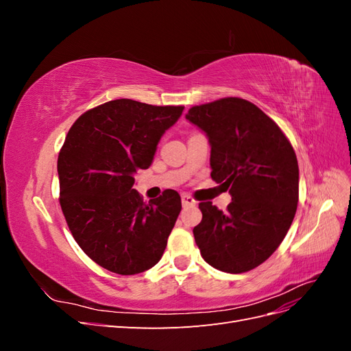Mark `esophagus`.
I'll return each mask as SVG.
<instances>
[{
    "label": "esophagus",
    "mask_w": 351,
    "mask_h": 351,
    "mask_svg": "<svg viewBox=\"0 0 351 351\" xmlns=\"http://www.w3.org/2000/svg\"><path fill=\"white\" fill-rule=\"evenodd\" d=\"M182 204H183V206H195L196 205V200L193 197L187 196V195H183L182 196Z\"/></svg>",
    "instance_id": "1"
}]
</instances>
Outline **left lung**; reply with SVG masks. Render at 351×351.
<instances>
[{
    "label": "left lung",
    "instance_id": "8db88e82",
    "mask_svg": "<svg viewBox=\"0 0 351 351\" xmlns=\"http://www.w3.org/2000/svg\"><path fill=\"white\" fill-rule=\"evenodd\" d=\"M186 119L210 145V177L231 195L227 212L202 202L193 234L210 267L230 274L259 267L278 249L299 202V164L280 127L256 105L222 98Z\"/></svg>",
    "mask_w": 351,
    "mask_h": 351
}]
</instances>
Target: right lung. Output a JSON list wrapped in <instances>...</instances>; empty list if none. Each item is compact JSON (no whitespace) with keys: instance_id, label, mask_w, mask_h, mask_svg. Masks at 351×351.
<instances>
[{"instance_id":"add662e5","label":"right lung","mask_w":351,"mask_h":351,"mask_svg":"<svg viewBox=\"0 0 351 351\" xmlns=\"http://www.w3.org/2000/svg\"><path fill=\"white\" fill-rule=\"evenodd\" d=\"M184 107L115 99L80 115L58 155L60 205L82 250L120 275L152 268L182 210L176 190L145 204L133 189Z\"/></svg>"}]
</instances>
